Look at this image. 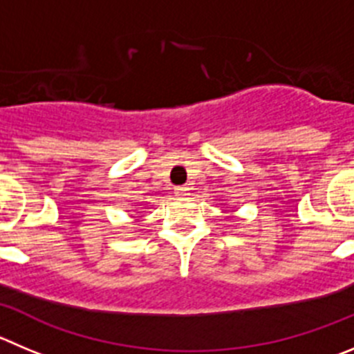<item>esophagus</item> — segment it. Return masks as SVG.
<instances>
[{"label":"esophagus","mask_w":354,"mask_h":354,"mask_svg":"<svg viewBox=\"0 0 354 354\" xmlns=\"http://www.w3.org/2000/svg\"><path fill=\"white\" fill-rule=\"evenodd\" d=\"M187 192H188V187H185V185L174 188V194H176V196H187Z\"/></svg>","instance_id":"1"}]
</instances>
